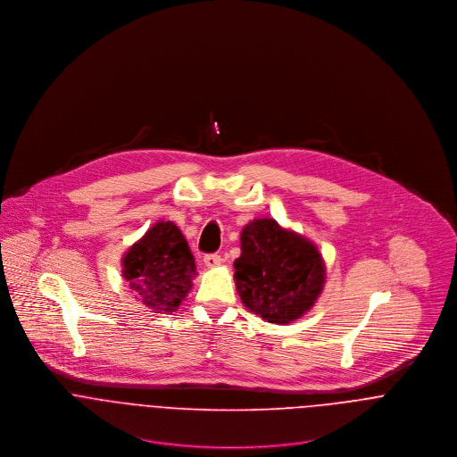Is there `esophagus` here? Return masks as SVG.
I'll use <instances>...</instances> for the list:
<instances>
[{
	"instance_id": "esophagus-1",
	"label": "esophagus",
	"mask_w": 457,
	"mask_h": 457,
	"mask_svg": "<svg viewBox=\"0 0 457 457\" xmlns=\"http://www.w3.org/2000/svg\"><path fill=\"white\" fill-rule=\"evenodd\" d=\"M204 263L209 267V269H214L221 263V257L218 253H211V255H205L204 257Z\"/></svg>"
}]
</instances>
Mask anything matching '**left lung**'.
Returning a JSON list of instances; mask_svg holds the SVG:
<instances>
[{
  "instance_id": "8db88e82",
  "label": "left lung",
  "mask_w": 457,
  "mask_h": 457,
  "mask_svg": "<svg viewBox=\"0 0 457 457\" xmlns=\"http://www.w3.org/2000/svg\"><path fill=\"white\" fill-rule=\"evenodd\" d=\"M245 306L270 324H290L312 310L326 283V263L306 237L270 218L250 221L234 262Z\"/></svg>"
}]
</instances>
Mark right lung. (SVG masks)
<instances>
[{"label":"right lung","mask_w":457,"mask_h":457,"mask_svg":"<svg viewBox=\"0 0 457 457\" xmlns=\"http://www.w3.org/2000/svg\"><path fill=\"white\" fill-rule=\"evenodd\" d=\"M123 276L142 304L154 313H172L194 285L195 259L181 230L172 221H158L125 253Z\"/></svg>","instance_id":"1"}]
</instances>
